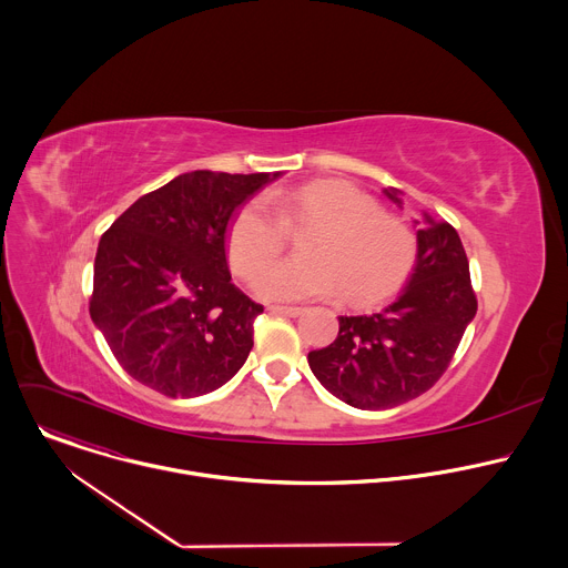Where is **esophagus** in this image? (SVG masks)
I'll return each mask as SVG.
<instances>
[{"label": "esophagus", "mask_w": 568, "mask_h": 568, "mask_svg": "<svg viewBox=\"0 0 568 568\" xmlns=\"http://www.w3.org/2000/svg\"><path fill=\"white\" fill-rule=\"evenodd\" d=\"M267 310L274 314H285V316H298L305 312L303 307H296V305H270Z\"/></svg>", "instance_id": "obj_1"}]
</instances>
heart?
Listing matches in <instances>:
<instances>
[{
    "instance_id": "b5f03b06",
    "label": "heart",
    "mask_w": 568,
    "mask_h": 568,
    "mask_svg": "<svg viewBox=\"0 0 568 568\" xmlns=\"http://www.w3.org/2000/svg\"><path fill=\"white\" fill-rule=\"evenodd\" d=\"M301 258L258 281V294L278 301L331 296L371 307L395 294L418 258V237L402 217L382 211L366 191L346 182L274 189L242 206L226 233L231 270L254 283L287 247V231H305Z\"/></svg>"
}]
</instances>
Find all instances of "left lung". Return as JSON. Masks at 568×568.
Segmentation results:
<instances>
[{
  "label": "left lung",
  "instance_id": "1",
  "mask_svg": "<svg viewBox=\"0 0 568 568\" xmlns=\"http://www.w3.org/2000/svg\"><path fill=\"white\" fill-rule=\"evenodd\" d=\"M395 202V191H386ZM469 263L456 229L429 215L418 229L409 285L373 314L339 316L337 339L307 355L316 379L351 407L379 412L429 390L476 314Z\"/></svg>",
  "mask_w": 568,
  "mask_h": 568
}]
</instances>
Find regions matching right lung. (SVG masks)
<instances>
[{"label":"right lung","instance_id":"add662e5","mask_svg":"<svg viewBox=\"0 0 568 568\" xmlns=\"http://www.w3.org/2000/svg\"><path fill=\"white\" fill-rule=\"evenodd\" d=\"M267 182V173H184L103 233L90 314L136 382L195 397L247 362L263 305L231 283L224 233L231 213Z\"/></svg>","mask_w":568,"mask_h":568}]
</instances>
